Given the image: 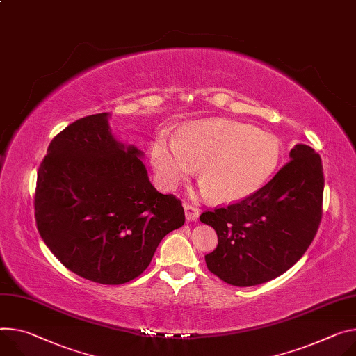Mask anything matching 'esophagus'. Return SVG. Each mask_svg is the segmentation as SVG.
<instances>
[{
    "instance_id": "obj_1",
    "label": "esophagus",
    "mask_w": 356,
    "mask_h": 356,
    "mask_svg": "<svg viewBox=\"0 0 356 356\" xmlns=\"http://www.w3.org/2000/svg\"><path fill=\"white\" fill-rule=\"evenodd\" d=\"M183 207H184L186 220H188V221H196V220L199 218V216H200V209H199V207L193 206V204H188V203H184Z\"/></svg>"
}]
</instances>
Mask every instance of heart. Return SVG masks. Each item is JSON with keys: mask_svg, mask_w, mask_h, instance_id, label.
Wrapping results in <instances>:
<instances>
[{"mask_svg": "<svg viewBox=\"0 0 356 356\" xmlns=\"http://www.w3.org/2000/svg\"><path fill=\"white\" fill-rule=\"evenodd\" d=\"M157 181L177 188L200 168L202 191L232 203L261 190L275 175L282 157L277 136L230 119L187 124L180 135L160 134L149 149Z\"/></svg>", "mask_w": 356, "mask_h": 356, "instance_id": "b5f03b06", "label": "heart"}]
</instances>
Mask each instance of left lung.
Returning a JSON list of instances; mask_svg holds the SVG:
<instances>
[{
	"mask_svg": "<svg viewBox=\"0 0 356 356\" xmlns=\"http://www.w3.org/2000/svg\"><path fill=\"white\" fill-rule=\"evenodd\" d=\"M324 173L318 153L298 143L288 163L252 196L200 216L218 237L207 268L236 286L284 274L312 243L322 216Z\"/></svg>",
	"mask_w": 356,
	"mask_h": 356,
	"instance_id": "obj_1",
	"label": "left lung"
}]
</instances>
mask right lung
<instances>
[{
    "mask_svg": "<svg viewBox=\"0 0 356 356\" xmlns=\"http://www.w3.org/2000/svg\"><path fill=\"white\" fill-rule=\"evenodd\" d=\"M109 118H82L52 139L38 170L35 220L68 270L119 285L147 268L159 243L184 224V210L153 187L145 153L119 142Z\"/></svg>",
    "mask_w": 356,
    "mask_h": 356,
    "instance_id": "obj_1",
    "label": "right lung"
}]
</instances>
